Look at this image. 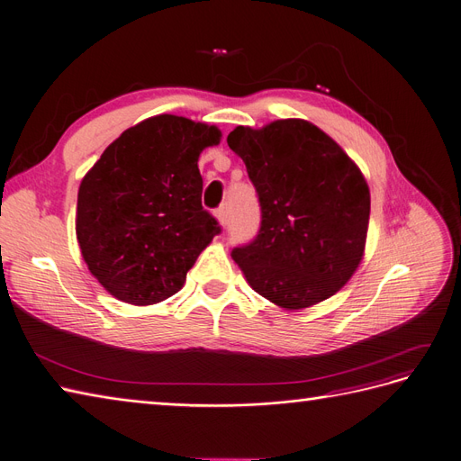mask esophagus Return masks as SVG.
<instances>
[{"label": "esophagus", "mask_w": 461, "mask_h": 461, "mask_svg": "<svg viewBox=\"0 0 461 461\" xmlns=\"http://www.w3.org/2000/svg\"><path fill=\"white\" fill-rule=\"evenodd\" d=\"M216 216H218V221L221 226H226L228 221H230V211H228V204H224V207H220L218 211H216Z\"/></svg>", "instance_id": "obj_1"}]
</instances>
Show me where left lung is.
<instances>
[{
  "label": "left lung",
  "mask_w": 461,
  "mask_h": 461,
  "mask_svg": "<svg viewBox=\"0 0 461 461\" xmlns=\"http://www.w3.org/2000/svg\"><path fill=\"white\" fill-rule=\"evenodd\" d=\"M228 146L243 159L262 212L258 235L231 250L249 285L285 310L336 294L366 243L370 192L359 167L303 119L237 127Z\"/></svg>",
  "instance_id": "1"
}]
</instances>
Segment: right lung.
Here are the masks:
<instances>
[{
    "instance_id": "obj_1",
    "label": "right lung",
    "mask_w": 461,
    "mask_h": 461,
    "mask_svg": "<svg viewBox=\"0 0 461 461\" xmlns=\"http://www.w3.org/2000/svg\"><path fill=\"white\" fill-rule=\"evenodd\" d=\"M214 125L156 115L113 140L81 180L76 233L85 264L117 300L149 305L176 294L221 230L203 209L199 153Z\"/></svg>"
}]
</instances>
